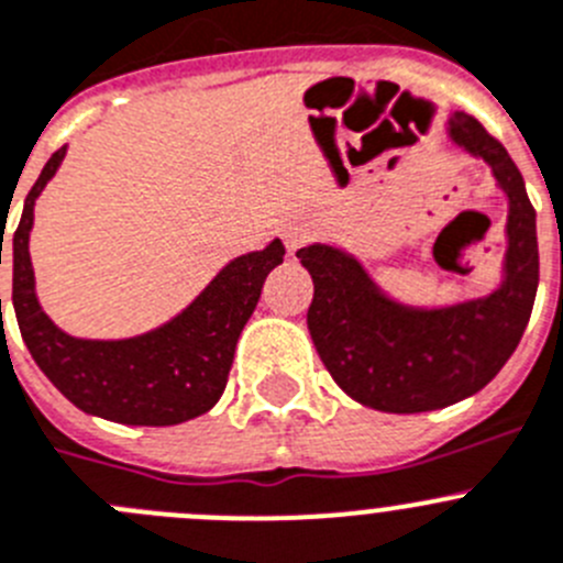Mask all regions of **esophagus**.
Returning <instances> with one entry per match:
<instances>
[{
  "instance_id": "esophagus-1",
  "label": "esophagus",
  "mask_w": 563,
  "mask_h": 563,
  "mask_svg": "<svg viewBox=\"0 0 563 563\" xmlns=\"http://www.w3.org/2000/svg\"><path fill=\"white\" fill-rule=\"evenodd\" d=\"M309 236H312V223H309V220L296 218L285 225V245L290 254H296L298 247H301Z\"/></svg>"
}]
</instances>
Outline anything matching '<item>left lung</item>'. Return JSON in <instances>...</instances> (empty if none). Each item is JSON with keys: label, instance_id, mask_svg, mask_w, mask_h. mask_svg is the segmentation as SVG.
<instances>
[{"label": "left lung", "instance_id": "obj_1", "mask_svg": "<svg viewBox=\"0 0 563 563\" xmlns=\"http://www.w3.org/2000/svg\"><path fill=\"white\" fill-rule=\"evenodd\" d=\"M446 136L488 164L508 200L503 271L492 292L416 307L385 292L345 247L312 242L296 254L316 285L307 327L323 365L354 401L383 412L441 410L486 388L517 352L539 290L536 211L522 173L468 113H450Z\"/></svg>", "mask_w": 563, "mask_h": 563}]
</instances>
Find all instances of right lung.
Returning a JSON list of instances; mask_svg holds the SVG:
<instances>
[{"mask_svg":"<svg viewBox=\"0 0 563 563\" xmlns=\"http://www.w3.org/2000/svg\"><path fill=\"white\" fill-rule=\"evenodd\" d=\"M64 158L66 147H60L44 164L24 198L22 220L13 234V309L35 365L89 416L131 427H169L198 419L223 396L236 340L254 316L267 273L285 262V245L273 240L262 251L231 260L178 316L151 332L122 340L71 338L41 309L30 262L35 200Z\"/></svg>","mask_w":563,"mask_h":563,"instance_id":"add662e5","label":"right lung"}]
</instances>
